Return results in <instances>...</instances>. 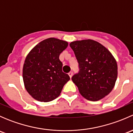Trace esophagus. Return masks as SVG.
<instances>
[{"instance_id": "esophagus-1", "label": "esophagus", "mask_w": 133, "mask_h": 133, "mask_svg": "<svg viewBox=\"0 0 133 133\" xmlns=\"http://www.w3.org/2000/svg\"><path fill=\"white\" fill-rule=\"evenodd\" d=\"M68 75H69V77H70V78H71V77H72V76H73V72H72V71L69 72V73H68Z\"/></svg>"}]
</instances>
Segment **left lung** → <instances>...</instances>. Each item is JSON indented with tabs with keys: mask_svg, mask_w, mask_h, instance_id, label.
<instances>
[{
	"mask_svg": "<svg viewBox=\"0 0 133 133\" xmlns=\"http://www.w3.org/2000/svg\"><path fill=\"white\" fill-rule=\"evenodd\" d=\"M69 45L80 69L72 77L73 83L85 99L101 100L115 85L118 75L116 60L105 47L93 40L74 41Z\"/></svg>",
	"mask_w": 133,
	"mask_h": 133,
	"instance_id": "obj_1",
	"label": "left lung"
}]
</instances>
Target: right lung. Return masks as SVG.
Masks as SVG:
<instances>
[{"instance_id": "add662e5", "label": "right lung", "mask_w": 133, "mask_h": 133, "mask_svg": "<svg viewBox=\"0 0 133 133\" xmlns=\"http://www.w3.org/2000/svg\"><path fill=\"white\" fill-rule=\"evenodd\" d=\"M68 42L49 38L38 43L25 59L22 76L25 89L34 99L48 102L57 98L69 80L62 72L60 53Z\"/></svg>"}]
</instances>
